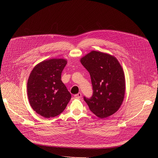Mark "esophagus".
<instances>
[{"label":"esophagus","instance_id":"34e87169","mask_svg":"<svg viewBox=\"0 0 158 158\" xmlns=\"http://www.w3.org/2000/svg\"><path fill=\"white\" fill-rule=\"evenodd\" d=\"M81 95H82L81 93H78V94H77L75 95H74V97H76V98H81Z\"/></svg>","mask_w":158,"mask_h":158}]
</instances>
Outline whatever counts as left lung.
Returning <instances> with one entry per match:
<instances>
[{
    "label": "left lung",
    "mask_w": 158,
    "mask_h": 158,
    "mask_svg": "<svg viewBox=\"0 0 158 158\" xmlns=\"http://www.w3.org/2000/svg\"><path fill=\"white\" fill-rule=\"evenodd\" d=\"M89 73L93 88L90 98L84 97L89 110L104 118L117 112L125 94V76L122 66L114 56L93 51L81 59Z\"/></svg>",
    "instance_id": "obj_1"
}]
</instances>
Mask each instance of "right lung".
<instances>
[{
	"instance_id": "right-lung-1",
	"label": "right lung",
	"mask_w": 158,
	"mask_h": 158,
	"mask_svg": "<svg viewBox=\"0 0 158 158\" xmlns=\"http://www.w3.org/2000/svg\"><path fill=\"white\" fill-rule=\"evenodd\" d=\"M67 61L51 59L38 64L27 82V95L32 108L44 118L61 114L71 98V94L61 80Z\"/></svg>"
}]
</instances>
